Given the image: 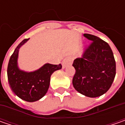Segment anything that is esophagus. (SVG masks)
Returning <instances> with one entry per match:
<instances>
[{"label":"esophagus","mask_w":125,"mask_h":125,"mask_svg":"<svg viewBox=\"0 0 125 125\" xmlns=\"http://www.w3.org/2000/svg\"><path fill=\"white\" fill-rule=\"evenodd\" d=\"M72 62H73V57H72V56H67V57H66L65 59L62 60V67L65 68L67 65H71L72 63Z\"/></svg>","instance_id":"obj_1"}]
</instances>
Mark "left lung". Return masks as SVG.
I'll use <instances>...</instances> for the list:
<instances>
[{
  "label": "left lung",
  "mask_w": 125,
  "mask_h": 125,
  "mask_svg": "<svg viewBox=\"0 0 125 125\" xmlns=\"http://www.w3.org/2000/svg\"><path fill=\"white\" fill-rule=\"evenodd\" d=\"M83 36L91 41L81 58L74 60L76 72L73 77L74 88L89 97H97L111 88L116 73L113 51L107 42L90 34Z\"/></svg>",
  "instance_id": "8db88e82"
}]
</instances>
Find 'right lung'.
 I'll return each instance as SVG.
<instances>
[{"instance_id":"add662e5","label":"right lung","mask_w":125,"mask_h":125,"mask_svg":"<svg viewBox=\"0 0 125 125\" xmlns=\"http://www.w3.org/2000/svg\"><path fill=\"white\" fill-rule=\"evenodd\" d=\"M28 40H23L11 55L7 66V78L11 89L17 96L26 102H33L45 95L49 88L51 76L55 71L60 70L62 65L46 63L31 72L19 70L17 65L19 51Z\"/></svg>"}]
</instances>
